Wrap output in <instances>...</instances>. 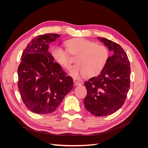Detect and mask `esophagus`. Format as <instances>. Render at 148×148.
Listing matches in <instances>:
<instances>
[{"instance_id": "obj_1", "label": "esophagus", "mask_w": 148, "mask_h": 148, "mask_svg": "<svg viewBox=\"0 0 148 148\" xmlns=\"http://www.w3.org/2000/svg\"><path fill=\"white\" fill-rule=\"evenodd\" d=\"M73 83H74V84L75 85V86H78V85H80L82 84L79 82L77 81V80H73Z\"/></svg>"}]
</instances>
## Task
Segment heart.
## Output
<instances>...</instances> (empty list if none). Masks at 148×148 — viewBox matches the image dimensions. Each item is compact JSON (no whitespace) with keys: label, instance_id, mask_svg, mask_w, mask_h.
<instances>
[{"label":"heart","instance_id":"obj_1","mask_svg":"<svg viewBox=\"0 0 148 148\" xmlns=\"http://www.w3.org/2000/svg\"><path fill=\"white\" fill-rule=\"evenodd\" d=\"M65 49L60 46L51 49V56L57 64L69 69L71 64L69 54L77 56L76 62L69 70V74L75 78H80L87 75L88 77H96L101 73L108 60L109 52L107 47L89 41L82 38L69 40L65 43Z\"/></svg>","mask_w":148,"mask_h":148}]
</instances>
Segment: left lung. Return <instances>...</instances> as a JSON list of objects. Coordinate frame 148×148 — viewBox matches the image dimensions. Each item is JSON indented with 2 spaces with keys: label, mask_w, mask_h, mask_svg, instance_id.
Wrapping results in <instances>:
<instances>
[{
  "label": "left lung",
  "mask_w": 148,
  "mask_h": 148,
  "mask_svg": "<svg viewBox=\"0 0 148 148\" xmlns=\"http://www.w3.org/2000/svg\"><path fill=\"white\" fill-rule=\"evenodd\" d=\"M99 40L114 54L109 57L101 73L84 83L87 95L85 108L98 117L114 113L125 102L130 87V65L127 53L118 44L104 38Z\"/></svg>",
  "instance_id": "obj_1"
}]
</instances>
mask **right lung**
<instances>
[{"label": "right lung", "mask_w": 148, "mask_h": 148, "mask_svg": "<svg viewBox=\"0 0 148 148\" xmlns=\"http://www.w3.org/2000/svg\"><path fill=\"white\" fill-rule=\"evenodd\" d=\"M60 36H38L29 42L21 57L18 87L25 106L36 114L54 112L73 88V79L53 61L49 52V44Z\"/></svg>", "instance_id": "1"}]
</instances>
